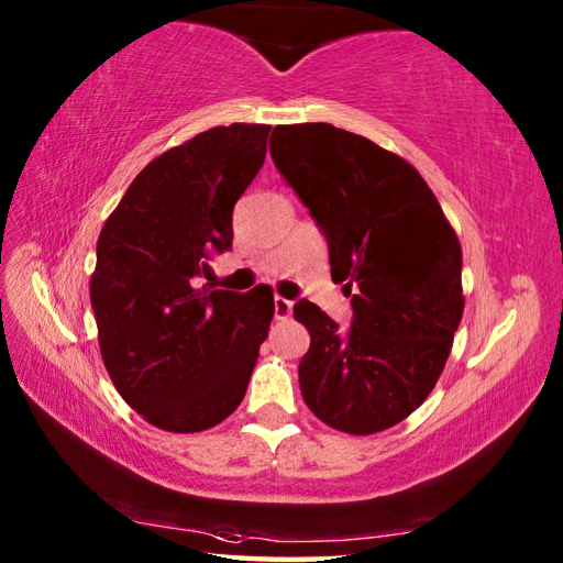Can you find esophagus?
I'll return each instance as SVG.
<instances>
[{
  "mask_svg": "<svg viewBox=\"0 0 563 563\" xmlns=\"http://www.w3.org/2000/svg\"><path fill=\"white\" fill-rule=\"evenodd\" d=\"M273 308H275V320H288L290 312H292V302L280 298V295H275Z\"/></svg>",
  "mask_w": 563,
  "mask_h": 563,
  "instance_id": "1",
  "label": "esophagus"
}]
</instances>
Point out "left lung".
I'll use <instances>...</instances> for the list:
<instances>
[{
    "mask_svg": "<svg viewBox=\"0 0 563 563\" xmlns=\"http://www.w3.org/2000/svg\"><path fill=\"white\" fill-rule=\"evenodd\" d=\"M271 155L330 249L332 280L352 295L340 330L314 302L300 391L310 411L352 435L401 423L441 376L463 320V251L413 165L330 122L278 125Z\"/></svg>",
    "mask_w": 563,
    "mask_h": 563,
    "instance_id": "1",
    "label": "left lung"
}]
</instances>
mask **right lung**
Here are the masks:
<instances>
[{
	"mask_svg": "<svg viewBox=\"0 0 563 563\" xmlns=\"http://www.w3.org/2000/svg\"><path fill=\"white\" fill-rule=\"evenodd\" d=\"M271 125L199 132L132 179L98 239L90 305L103 364L147 423L197 433L236 411L273 320V292L199 285L231 249V217Z\"/></svg>",
	"mask_w": 563,
	"mask_h": 563,
	"instance_id": "add662e5",
	"label": "right lung"
}]
</instances>
